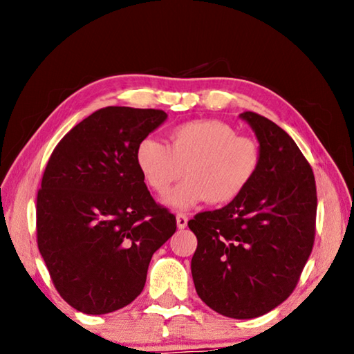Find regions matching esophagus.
<instances>
[{"label": "esophagus", "instance_id": "1", "mask_svg": "<svg viewBox=\"0 0 354 354\" xmlns=\"http://www.w3.org/2000/svg\"><path fill=\"white\" fill-rule=\"evenodd\" d=\"M187 221H189L187 215H185V214H176V225H178L179 230H184V227L187 226Z\"/></svg>", "mask_w": 354, "mask_h": 354}]
</instances>
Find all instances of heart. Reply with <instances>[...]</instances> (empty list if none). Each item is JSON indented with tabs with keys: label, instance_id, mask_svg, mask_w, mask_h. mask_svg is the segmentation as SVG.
Wrapping results in <instances>:
<instances>
[{
	"label": "heart",
	"instance_id": "obj_1",
	"mask_svg": "<svg viewBox=\"0 0 354 354\" xmlns=\"http://www.w3.org/2000/svg\"><path fill=\"white\" fill-rule=\"evenodd\" d=\"M136 164L156 194H169L173 209H190L200 203L227 205L239 198L253 181L261 165L257 142L221 120L203 118L178 124L167 134V143L143 139L136 148Z\"/></svg>",
	"mask_w": 354,
	"mask_h": 354
}]
</instances>
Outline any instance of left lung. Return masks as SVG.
Wrapping results in <instances>:
<instances>
[{
  "label": "left lung",
  "instance_id": "left-lung-1",
  "mask_svg": "<svg viewBox=\"0 0 354 354\" xmlns=\"http://www.w3.org/2000/svg\"><path fill=\"white\" fill-rule=\"evenodd\" d=\"M261 165L243 194L217 211L196 214L192 278L209 308L231 319L270 313L297 287L313 251L317 190L313 169L292 137L254 112Z\"/></svg>",
  "mask_w": 354,
  "mask_h": 354
}]
</instances>
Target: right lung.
<instances>
[{
  "instance_id": "1",
  "label": "right lung",
  "mask_w": 354,
  "mask_h": 354,
  "mask_svg": "<svg viewBox=\"0 0 354 354\" xmlns=\"http://www.w3.org/2000/svg\"><path fill=\"white\" fill-rule=\"evenodd\" d=\"M167 120L159 109L103 107L64 136L37 194V245L71 308L100 315L140 295L149 261L176 231L153 200L136 148Z\"/></svg>"
}]
</instances>
